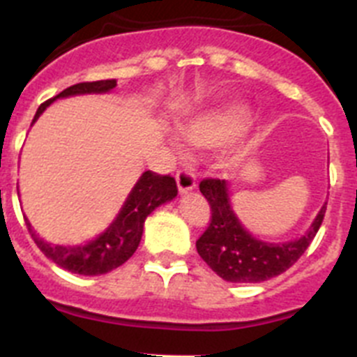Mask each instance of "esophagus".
<instances>
[{
  "label": "esophagus",
  "instance_id": "esophagus-1",
  "mask_svg": "<svg viewBox=\"0 0 357 357\" xmlns=\"http://www.w3.org/2000/svg\"><path fill=\"white\" fill-rule=\"evenodd\" d=\"M176 183H178V188L181 194L195 188V174L188 169H179L178 174H176Z\"/></svg>",
  "mask_w": 357,
  "mask_h": 357
}]
</instances>
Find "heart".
<instances>
[{"label": "heart", "instance_id": "1", "mask_svg": "<svg viewBox=\"0 0 357 357\" xmlns=\"http://www.w3.org/2000/svg\"><path fill=\"white\" fill-rule=\"evenodd\" d=\"M247 121V110L242 107H226L206 112L183 124V135L195 147H218L240 133ZM176 149L183 151L181 140L174 139Z\"/></svg>", "mask_w": 357, "mask_h": 357}]
</instances>
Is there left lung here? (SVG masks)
<instances>
[{
  "label": "left lung",
  "mask_w": 357,
  "mask_h": 357,
  "mask_svg": "<svg viewBox=\"0 0 357 357\" xmlns=\"http://www.w3.org/2000/svg\"><path fill=\"white\" fill-rule=\"evenodd\" d=\"M199 190L210 204L211 217L195 247L211 271L231 282H261L288 271L313 242L326 215V206H322L310 231L298 240L268 243L255 238L240 224L224 179H202Z\"/></svg>",
  "instance_id": "8db88e82"
}]
</instances>
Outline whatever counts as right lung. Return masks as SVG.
Returning a JSON list of instances; mask_svg holds the SVG:
<instances>
[{
  "label": "right lung",
  "mask_w": 357,
  "mask_h": 357,
  "mask_svg": "<svg viewBox=\"0 0 357 357\" xmlns=\"http://www.w3.org/2000/svg\"><path fill=\"white\" fill-rule=\"evenodd\" d=\"M115 86H117L115 79L83 82L67 86L66 91L60 92L56 98H67V96L76 94H101V92L112 91ZM53 101L54 98L47 99L46 102L38 107L33 123ZM176 195H178V185H176V179L172 176H162L153 171L144 172L142 178L131 190L130 197L124 202L119 217L112 222V226L105 233L99 234L96 240L89 242L86 245L78 247L53 245V243L44 242L31 229L28 218H24V220H26L28 231H30L31 238L35 240L38 249L43 250L47 258L53 259L56 265L73 272V274L101 275L121 266L133 256V252L139 247L140 238H142L144 222H146L147 215L163 202L174 199Z\"/></svg>",
  "instance_id": "add662e5"
}]
</instances>
